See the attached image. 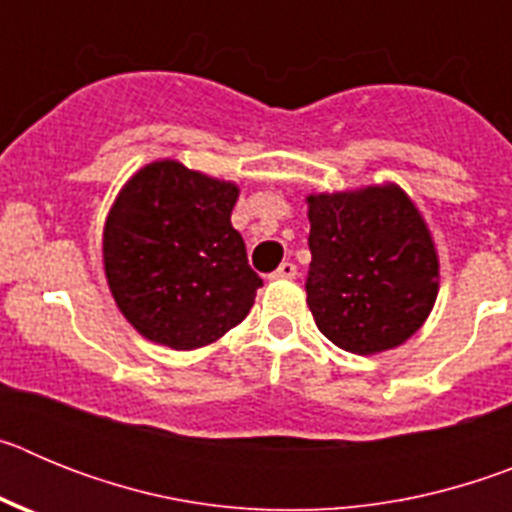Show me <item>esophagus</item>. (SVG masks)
<instances>
[{
	"label": "esophagus",
	"instance_id": "1",
	"mask_svg": "<svg viewBox=\"0 0 512 512\" xmlns=\"http://www.w3.org/2000/svg\"><path fill=\"white\" fill-rule=\"evenodd\" d=\"M295 277H297V266L292 264V261H284V264L271 274V279H295Z\"/></svg>",
	"mask_w": 512,
	"mask_h": 512
}]
</instances>
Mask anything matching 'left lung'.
<instances>
[{"instance_id":"8db88e82","label":"left lung","mask_w":512,"mask_h":512,"mask_svg":"<svg viewBox=\"0 0 512 512\" xmlns=\"http://www.w3.org/2000/svg\"><path fill=\"white\" fill-rule=\"evenodd\" d=\"M307 307L328 341L372 356L402 346L431 315L441 264L423 212L395 182L305 197Z\"/></svg>"}]
</instances>
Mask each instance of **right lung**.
<instances>
[{"label": "right lung", "instance_id": "obj_1", "mask_svg": "<svg viewBox=\"0 0 512 512\" xmlns=\"http://www.w3.org/2000/svg\"><path fill=\"white\" fill-rule=\"evenodd\" d=\"M241 187L158 158L122 184L102 230L104 277L140 336L174 351L215 343L251 312L259 274L230 225Z\"/></svg>", "mask_w": 512, "mask_h": 512}]
</instances>
